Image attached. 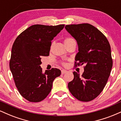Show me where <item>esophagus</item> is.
Masks as SVG:
<instances>
[{
    "mask_svg": "<svg viewBox=\"0 0 121 121\" xmlns=\"http://www.w3.org/2000/svg\"><path fill=\"white\" fill-rule=\"evenodd\" d=\"M66 72H67V71H66V70H61V74H64V73H66Z\"/></svg>",
    "mask_w": 121,
    "mask_h": 121,
    "instance_id": "esophagus-1",
    "label": "esophagus"
}]
</instances>
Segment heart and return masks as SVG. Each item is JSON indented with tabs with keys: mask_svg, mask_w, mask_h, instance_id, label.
I'll list each match as a JSON object with an SVG mask.
<instances>
[{
	"mask_svg": "<svg viewBox=\"0 0 121 121\" xmlns=\"http://www.w3.org/2000/svg\"><path fill=\"white\" fill-rule=\"evenodd\" d=\"M64 44L65 46H67V45H71V44H76V43L74 39L72 38V37H66V38L64 39ZM62 64L64 66H66V62H62Z\"/></svg>",
	"mask_w": 121,
	"mask_h": 121,
	"instance_id": "1",
	"label": "heart"
}]
</instances>
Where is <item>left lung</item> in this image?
<instances>
[{"label":"left lung","instance_id":"8db88e82","mask_svg":"<svg viewBox=\"0 0 121 121\" xmlns=\"http://www.w3.org/2000/svg\"><path fill=\"white\" fill-rule=\"evenodd\" d=\"M65 29L78 45L74 66L85 64L81 76L73 72L74 78L68 83V89L78 100L91 101L102 92L110 74L113 66L110 45L100 30L88 23L66 25Z\"/></svg>","mask_w":121,"mask_h":121}]
</instances>
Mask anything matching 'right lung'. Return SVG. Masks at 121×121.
<instances>
[{"label":"right lung","instance_id":"1","mask_svg":"<svg viewBox=\"0 0 121 121\" xmlns=\"http://www.w3.org/2000/svg\"><path fill=\"white\" fill-rule=\"evenodd\" d=\"M64 24H35L22 32L12 45L9 68L19 93L30 102H38L47 97L52 83L61 70L52 68L42 72L41 59L48 56L52 40Z\"/></svg>","mask_w":121,"mask_h":121}]
</instances>
